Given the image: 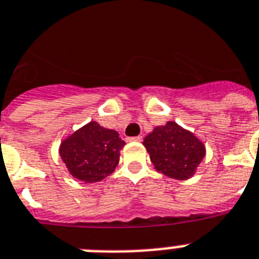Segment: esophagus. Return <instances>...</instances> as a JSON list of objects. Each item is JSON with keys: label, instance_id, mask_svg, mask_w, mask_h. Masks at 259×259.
I'll use <instances>...</instances> for the list:
<instances>
[{"label": "esophagus", "instance_id": "34e87169", "mask_svg": "<svg viewBox=\"0 0 259 259\" xmlns=\"http://www.w3.org/2000/svg\"><path fill=\"white\" fill-rule=\"evenodd\" d=\"M128 140H130V142H142L143 136H135V138H130Z\"/></svg>", "mask_w": 259, "mask_h": 259}]
</instances>
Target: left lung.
I'll list each match as a JSON object with an SVG mask.
<instances>
[{
    "mask_svg": "<svg viewBox=\"0 0 259 259\" xmlns=\"http://www.w3.org/2000/svg\"><path fill=\"white\" fill-rule=\"evenodd\" d=\"M143 144L155 169L176 180L193 176L205 157L204 143L175 121L155 127Z\"/></svg>",
    "mask_w": 259,
    "mask_h": 259,
    "instance_id": "1",
    "label": "left lung"
}]
</instances>
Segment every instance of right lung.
<instances>
[{"label": "right lung", "instance_id": "add662e5", "mask_svg": "<svg viewBox=\"0 0 259 259\" xmlns=\"http://www.w3.org/2000/svg\"><path fill=\"white\" fill-rule=\"evenodd\" d=\"M124 145L116 131L90 121L61 143L59 155L74 179L98 183L114 172Z\"/></svg>", "mask_w": 259, "mask_h": 259}]
</instances>
